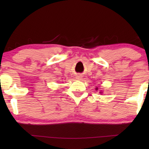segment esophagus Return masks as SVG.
Here are the masks:
<instances>
[{
    "label": "esophagus",
    "instance_id": "obj_1",
    "mask_svg": "<svg viewBox=\"0 0 149 149\" xmlns=\"http://www.w3.org/2000/svg\"><path fill=\"white\" fill-rule=\"evenodd\" d=\"M77 79H81V75H79V74H78V75H77Z\"/></svg>",
    "mask_w": 149,
    "mask_h": 149
}]
</instances>
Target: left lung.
Masks as SVG:
<instances>
[{"instance_id": "8db88e82", "label": "left lung", "mask_w": 149, "mask_h": 149, "mask_svg": "<svg viewBox=\"0 0 149 149\" xmlns=\"http://www.w3.org/2000/svg\"><path fill=\"white\" fill-rule=\"evenodd\" d=\"M97 89H98V88H97V87H96V88H95V89H96V90H97Z\"/></svg>"}]
</instances>
